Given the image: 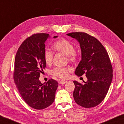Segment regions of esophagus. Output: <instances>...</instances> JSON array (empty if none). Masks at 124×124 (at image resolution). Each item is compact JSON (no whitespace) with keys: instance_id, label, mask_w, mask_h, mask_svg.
Here are the masks:
<instances>
[{"instance_id":"esophagus-1","label":"esophagus","mask_w":124,"mask_h":124,"mask_svg":"<svg viewBox=\"0 0 124 124\" xmlns=\"http://www.w3.org/2000/svg\"><path fill=\"white\" fill-rule=\"evenodd\" d=\"M67 82V81L65 80V79H62V80L60 81V84H62V85L65 84Z\"/></svg>"}]
</instances>
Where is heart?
I'll use <instances>...</instances> for the list:
<instances>
[{
    "instance_id": "heart-1",
    "label": "heart",
    "mask_w": 124,
    "mask_h": 124,
    "mask_svg": "<svg viewBox=\"0 0 124 124\" xmlns=\"http://www.w3.org/2000/svg\"><path fill=\"white\" fill-rule=\"evenodd\" d=\"M52 47L56 51L60 52L67 56L68 60L70 62H74L77 60L79 54L77 51L74 49L72 42L66 39L62 38L54 42ZM54 54L49 50H45L43 52V60L46 64L50 65L52 62ZM71 69L69 68L56 67L51 70V75L60 78H65L68 77Z\"/></svg>"
}]
</instances>
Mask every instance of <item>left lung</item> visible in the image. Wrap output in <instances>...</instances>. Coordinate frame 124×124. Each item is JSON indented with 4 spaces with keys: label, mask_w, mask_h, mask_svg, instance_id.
<instances>
[{
    "label": "left lung",
    "mask_w": 124,
    "mask_h": 124,
    "mask_svg": "<svg viewBox=\"0 0 124 124\" xmlns=\"http://www.w3.org/2000/svg\"><path fill=\"white\" fill-rule=\"evenodd\" d=\"M67 35L77 40L81 47V60L75 74L78 77L85 74L87 78L84 84L73 81L74 101L83 107H94L106 97L112 80L113 70L109 56L102 44L87 33L75 32Z\"/></svg>",
    "instance_id": "obj_1"
}]
</instances>
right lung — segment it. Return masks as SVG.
Returning a JSON list of instances; mask_svg holds the SVG:
<instances>
[{"mask_svg":"<svg viewBox=\"0 0 124 124\" xmlns=\"http://www.w3.org/2000/svg\"><path fill=\"white\" fill-rule=\"evenodd\" d=\"M48 34L32 35L23 41L17 51L15 60L13 78L24 101L31 108L43 109L55 100L58 83L53 79L42 84L39 79L46 68L43 60L45 42ZM57 36H54V38Z\"/></svg>","mask_w":124,"mask_h":124,"instance_id":"obj_1","label":"right lung"}]
</instances>
